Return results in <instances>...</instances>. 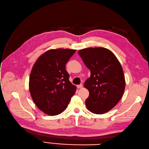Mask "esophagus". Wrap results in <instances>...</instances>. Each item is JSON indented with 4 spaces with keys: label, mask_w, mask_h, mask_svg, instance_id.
I'll return each instance as SVG.
<instances>
[{
    "label": "esophagus",
    "mask_w": 149,
    "mask_h": 149,
    "mask_svg": "<svg viewBox=\"0 0 149 149\" xmlns=\"http://www.w3.org/2000/svg\"><path fill=\"white\" fill-rule=\"evenodd\" d=\"M82 86H83L82 84H79V85H77V87L78 88H82Z\"/></svg>",
    "instance_id": "1"
}]
</instances>
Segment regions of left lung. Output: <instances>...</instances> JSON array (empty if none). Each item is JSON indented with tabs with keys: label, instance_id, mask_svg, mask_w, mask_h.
I'll return each instance as SVG.
<instances>
[{
	"label": "left lung",
	"instance_id": "1",
	"mask_svg": "<svg viewBox=\"0 0 149 149\" xmlns=\"http://www.w3.org/2000/svg\"><path fill=\"white\" fill-rule=\"evenodd\" d=\"M78 54L91 76L84 82L89 92L86 105L93 113L102 114L113 109L122 98L125 79L119 61L112 51L104 47H89Z\"/></svg>",
	"mask_w": 149,
	"mask_h": 149
}]
</instances>
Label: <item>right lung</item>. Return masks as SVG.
Segmentation results:
<instances>
[{"instance_id":"obj_1","label":"right lung","mask_w":149,"mask_h":149,"mask_svg":"<svg viewBox=\"0 0 149 149\" xmlns=\"http://www.w3.org/2000/svg\"><path fill=\"white\" fill-rule=\"evenodd\" d=\"M76 50L51 49L37 59L31 71L29 90L37 107L49 116L67 109L76 86L69 81L66 64Z\"/></svg>"}]
</instances>
